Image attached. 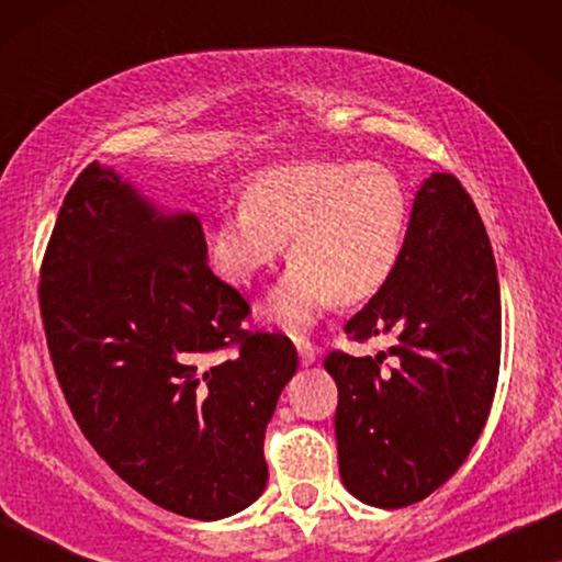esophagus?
Wrapping results in <instances>:
<instances>
[{"mask_svg":"<svg viewBox=\"0 0 562 562\" xmlns=\"http://www.w3.org/2000/svg\"><path fill=\"white\" fill-rule=\"evenodd\" d=\"M296 342V350H299V360H302L304 366H312L314 360H317V350L312 348V342L306 340V337H294Z\"/></svg>","mask_w":562,"mask_h":562,"instance_id":"esophagus-1","label":"esophagus"}]
</instances>
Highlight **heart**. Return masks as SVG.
<instances>
[{"instance_id":"1","label":"heart","mask_w":562,"mask_h":562,"mask_svg":"<svg viewBox=\"0 0 562 562\" xmlns=\"http://www.w3.org/2000/svg\"><path fill=\"white\" fill-rule=\"evenodd\" d=\"M409 196L391 168L350 160H299L268 168L225 210L210 235L212 263L248 283L289 240V271L268 296L286 327L312 325L329 304L371 299L396 271Z\"/></svg>"}]
</instances>
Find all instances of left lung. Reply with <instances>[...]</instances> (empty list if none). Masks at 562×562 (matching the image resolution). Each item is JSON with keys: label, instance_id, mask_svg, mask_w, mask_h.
<instances>
[{"label": "left lung", "instance_id": "1", "mask_svg": "<svg viewBox=\"0 0 562 562\" xmlns=\"http://www.w3.org/2000/svg\"><path fill=\"white\" fill-rule=\"evenodd\" d=\"M391 337L379 356L329 352L337 463L363 504L398 509L440 488L486 425L502 358L496 260L473 199L450 173L414 196L396 271L345 325ZM391 357L395 366L382 368Z\"/></svg>", "mask_w": 562, "mask_h": 562}]
</instances>
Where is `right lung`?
Wrapping results in <instances>:
<instances>
[{
  "label": "right lung",
  "mask_w": 562,
  "mask_h": 562,
  "mask_svg": "<svg viewBox=\"0 0 562 562\" xmlns=\"http://www.w3.org/2000/svg\"><path fill=\"white\" fill-rule=\"evenodd\" d=\"M41 314L66 402L122 481L202 521L263 494L266 427L299 356L240 327L248 302L206 266L194 212H166L94 160L53 227Z\"/></svg>",
  "instance_id": "obj_1"
}]
</instances>
